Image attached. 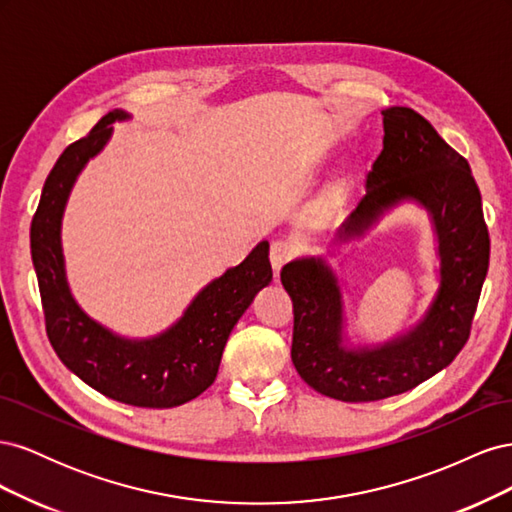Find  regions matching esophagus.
Returning a JSON list of instances; mask_svg holds the SVG:
<instances>
[{"instance_id":"obj_1","label":"esophagus","mask_w":512,"mask_h":512,"mask_svg":"<svg viewBox=\"0 0 512 512\" xmlns=\"http://www.w3.org/2000/svg\"><path fill=\"white\" fill-rule=\"evenodd\" d=\"M294 256V245L288 239H277L271 243V250H269V258H271V265L275 269V273H280V269L286 265V262Z\"/></svg>"}]
</instances>
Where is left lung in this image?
I'll return each instance as SVG.
<instances>
[{
    "label": "left lung",
    "instance_id": "1",
    "mask_svg": "<svg viewBox=\"0 0 512 512\" xmlns=\"http://www.w3.org/2000/svg\"><path fill=\"white\" fill-rule=\"evenodd\" d=\"M382 117L384 147L335 243L363 237L384 213L406 203L425 209L440 260L438 290L425 316L389 342L352 346L342 286L327 260L303 256L282 269L294 307V367L318 393L352 404L406 393L451 365L468 342L489 269L483 200L468 160L408 106L386 108Z\"/></svg>",
    "mask_w": 512,
    "mask_h": 512
}]
</instances>
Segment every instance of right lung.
Instances as JSON below:
<instances>
[{
  "label": "right lung",
  "instance_id": "add662e5",
  "mask_svg": "<svg viewBox=\"0 0 512 512\" xmlns=\"http://www.w3.org/2000/svg\"><path fill=\"white\" fill-rule=\"evenodd\" d=\"M126 119L130 115L115 108L61 153L32 220V260L46 335L61 363L91 389L121 404L175 408L213 384L230 331L256 294L271 284L269 241H260L241 265L198 290L181 318L158 335L130 339L91 318L70 292L61 220L76 177L111 141L113 123Z\"/></svg>",
  "mask_w": 512,
  "mask_h": 512
}]
</instances>
